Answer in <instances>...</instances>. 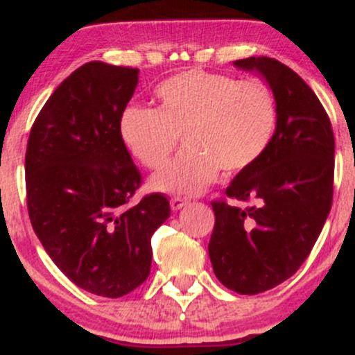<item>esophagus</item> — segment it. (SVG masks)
Masks as SVG:
<instances>
[{"instance_id":"esophagus-1","label":"esophagus","mask_w":355,"mask_h":355,"mask_svg":"<svg viewBox=\"0 0 355 355\" xmlns=\"http://www.w3.org/2000/svg\"><path fill=\"white\" fill-rule=\"evenodd\" d=\"M189 205V200L187 198H182V197H173L172 200H170V207H172V210H180L183 207Z\"/></svg>"}]
</instances>
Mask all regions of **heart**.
I'll use <instances>...</instances> for the list:
<instances>
[{"mask_svg":"<svg viewBox=\"0 0 355 355\" xmlns=\"http://www.w3.org/2000/svg\"><path fill=\"white\" fill-rule=\"evenodd\" d=\"M158 107L130 105L118 130L128 152L150 170L168 164L178 135L185 148L152 178V189L191 197L223 173L247 170L262 157L277 125V103L262 80L189 70L157 88Z\"/></svg>","mask_w":355,"mask_h":355,"instance_id":"obj_1","label":"heart"}]
</instances>
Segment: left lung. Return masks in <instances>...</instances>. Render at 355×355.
<instances>
[{"mask_svg": "<svg viewBox=\"0 0 355 355\" xmlns=\"http://www.w3.org/2000/svg\"><path fill=\"white\" fill-rule=\"evenodd\" d=\"M259 71L277 103V128L262 157L239 172L225 195L240 209L214 200L209 255L230 291L255 295L299 270L332 207L334 132L315 93L294 70L267 56L237 60Z\"/></svg>", "mask_w": 355, "mask_h": 355, "instance_id": "8db88e82", "label": "left lung"}]
</instances>
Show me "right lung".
<instances>
[{
	"instance_id": "obj_1",
	"label": "right lung",
	"mask_w": 355,
	"mask_h": 355,
	"mask_svg": "<svg viewBox=\"0 0 355 355\" xmlns=\"http://www.w3.org/2000/svg\"><path fill=\"white\" fill-rule=\"evenodd\" d=\"M138 68L89 61L53 92L28 138L26 205L56 267L95 295L118 299L148 279L153 232L170 217L165 195L130 200L141 173L118 121Z\"/></svg>"
}]
</instances>
